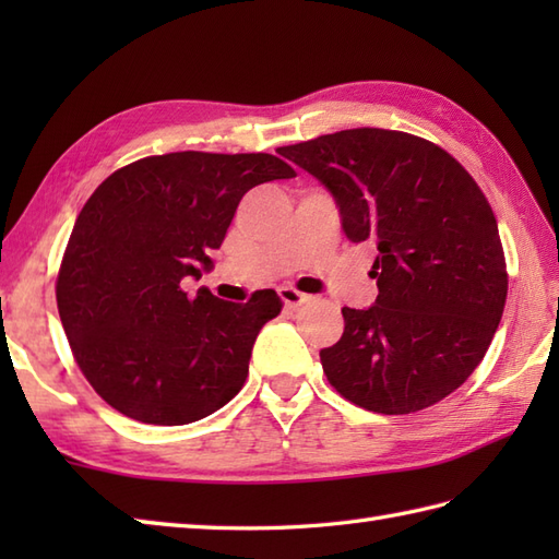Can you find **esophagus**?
<instances>
[{
	"instance_id": "1",
	"label": "esophagus",
	"mask_w": 559,
	"mask_h": 559,
	"mask_svg": "<svg viewBox=\"0 0 559 559\" xmlns=\"http://www.w3.org/2000/svg\"><path fill=\"white\" fill-rule=\"evenodd\" d=\"M278 295H281V300H283V305H286V307H300V305H305V302H310V295H305V293L295 290V288H290V286L281 288Z\"/></svg>"
}]
</instances>
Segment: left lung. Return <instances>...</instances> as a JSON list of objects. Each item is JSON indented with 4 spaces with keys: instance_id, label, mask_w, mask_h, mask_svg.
Returning <instances> with one entry per match:
<instances>
[{
    "instance_id": "obj_1",
    "label": "left lung",
    "mask_w": 559,
    "mask_h": 559,
    "mask_svg": "<svg viewBox=\"0 0 559 559\" xmlns=\"http://www.w3.org/2000/svg\"><path fill=\"white\" fill-rule=\"evenodd\" d=\"M278 153L329 189L350 242L377 245L374 305L343 307L341 341L319 350L331 386L384 415L449 396L485 358L507 300L500 230L476 180L447 151L391 129Z\"/></svg>"
}]
</instances>
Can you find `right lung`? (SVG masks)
<instances>
[{"label":"right lung","instance_id":"obj_1","mask_svg":"<svg viewBox=\"0 0 559 559\" xmlns=\"http://www.w3.org/2000/svg\"><path fill=\"white\" fill-rule=\"evenodd\" d=\"M295 170L271 153L180 151L112 173L71 230L57 276V310L83 377L127 418L187 425L242 389L261 326L281 312L273 290L245 305L209 288L182 290L240 199Z\"/></svg>","mask_w":559,"mask_h":559}]
</instances>
